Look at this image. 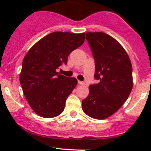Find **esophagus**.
Listing matches in <instances>:
<instances>
[{
	"instance_id": "34e87169",
	"label": "esophagus",
	"mask_w": 151,
	"mask_h": 151,
	"mask_svg": "<svg viewBox=\"0 0 151 151\" xmlns=\"http://www.w3.org/2000/svg\"><path fill=\"white\" fill-rule=\"evenodd\" d=\"M78 83L80 85H85V83L84 82H81V81H78Z\"/></svg>"
}]
</instances>
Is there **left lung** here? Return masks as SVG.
<instances>
[{"mask_svg":"<svg viewBox=\"0 0 151 151\" xmlns=\"http://www.w3.org/2000/svg\"><path fill=\"white\" fill-rule=\"evenodd\" d=\"M86 39L95 60L97 84L89 86L83 110L95 119L109 118L124 104L133 88L132 66L121 44L102 32H88Z\"/></svg>","mask_w":151,"mask_h":151,"instance_id":"8db88e82","label":"left lung"}]
</instances>
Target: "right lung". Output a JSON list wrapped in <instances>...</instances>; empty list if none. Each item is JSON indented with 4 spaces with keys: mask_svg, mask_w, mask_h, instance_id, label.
Instances as JSON below:
<instances>
[{
    "mask_svg": "<svg viewBox=\"0 0 151 151\" xmlns=\"http://www.w3.org/2000/svg\"><path fill=\"white\" fill-rule=\"evenodd\" d=\"M85 33L53 32L36 42L22 61L19 82L31 109L42 118L62 113L68 96L77 84L74 77L57 72L68 56L85 42Z\"/></svg>",
    "mask_w": 151,
    "mask_h": 151,
    "instance_id": "obj_1",
    "label": "right lung"
}]
</instances>
